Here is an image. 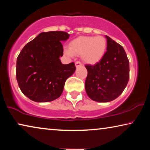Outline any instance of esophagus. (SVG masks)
I'll list each match as a JSON object with an SVG mask.
<instances>
[{
  "instance_id": "1",
  "label": "esophagus",
  "mask_w": 150,
  "mask_h": 150,
  "mask_svg": "<svg viewBox=\"0 0 150 150\" xmlns=\"http://www.w3.org/2000/svg\"><path fill=\"white\" fill-rule=\"evenodd\" d=\"M76 67H81V66H82V63L81 62V61H76Z\"/></svg>"
}]
</instances>
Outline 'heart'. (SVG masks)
Segmentation results:
<instances>
[{"mask_svg":"<svg viewBox=\"0 0 150 150\" xmlns=\"http://www.w3.org/2000/svg\"><path fill=\"white\" fill-rule=\"evenodd\" d=\"M106 46L107 42L103 36L79 37L69 43V48H65L64 52L69 57L81 56L85 62L92 64L104 56Z\"/></svg>","mask_w":150,"mask_h":150,"instance_id":"obj_1","label":"heart"}]
</instances>
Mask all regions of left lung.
<instances>
[{
  "label": "left lung",
  "mask_w": 150,
  "mask_h": 150,
  "mask_svg": "<svg viewBox=\"0 0 150 150\" xmlns=\"http://www.w3.org/2000/svg\"><path fill=\"white\" fill-rule=\"evenodd\" d=\"M107 50L99 62L86 65L87 76L85 90L91 100L100 102L112 101L126 88L130 77L129 60L124 49L108 36Z\"/></svg>",
  "instance_id": "left-lung-1"
}]
</instances>
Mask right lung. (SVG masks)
I'll return each mask as SVG.
<instances>
[{
    "label": "right lung",
    "mask_w": 150,
    "mask_h": 150,
    "mask_svg": "<svg viewBox=\"0 0 150 150\" xmlns=\"http://www.w3.org/2000/svg\"><path fill=\"white\" fill-rule=\"evenodd\" d=\"M64 31L41 33L26 44L18 55L16 79L22 93L33 101L50 102L59 98L67 79L76 70L74 63L62 64L61 41L69 38Z\"/></svg>",
    "instance_id": "right-lung-1"
}]
</instances>
